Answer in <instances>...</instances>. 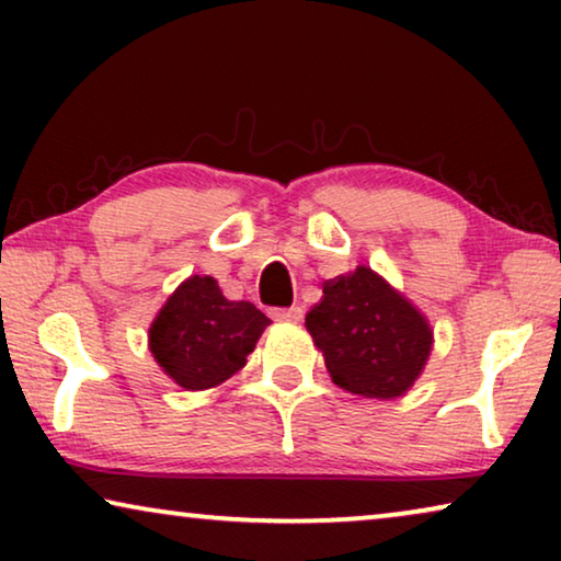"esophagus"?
I'll return each instance as SVG.
<instances>
[{
    "label": "esophagus",
    "mask_w": 561,
    "mask_h": 561,
    "mask_svg": "<svg viewBox=\"0 0 561 561\" xmlns=\"http://www.w3.org/2000/svg\"><path fill=\"white\" fill-rule=\"evenodd\" d=\"M271 313L275 321H301L304 319L301 306H290V309H273Z\"/></svg>",
    "instance_id": "34e87169"
}]
</instances>
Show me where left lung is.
I'll return each instance as SVG.
<instances>
[{"label": "left lung", "mask_w": 561, "mask_h": 561, "mask_svg": "<svg viewBox=\"0 0 561 561\" xmlns=\"http://www.w3.org/2000/svg\"><path fill=\"white\" fill-rule=\"evenodd\" d=\"M306 329L336 386L380 401L416 382L434 342L424 313L365 265L324 283Z\"/></svg>", "instance_id": "obj_1"}]
</instances>
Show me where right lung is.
<instances>
[{
  "mask_svg": "<svg viewBox=\"0 0 561 561\" xmlns=\"http://www.w3.org/2000/svg\"><path fill=\"white\" fill-rule=\"evenodd\" d=\"M271 319L229 301L211 275H191L150 324V352L175 386L206 390L242 370Z\"/></svg>",
  "mask_w": 561,
  "mask_h": 561,
  "instance_id": "right-lung-1",
  "label": "right lung"
}]
</instances>
